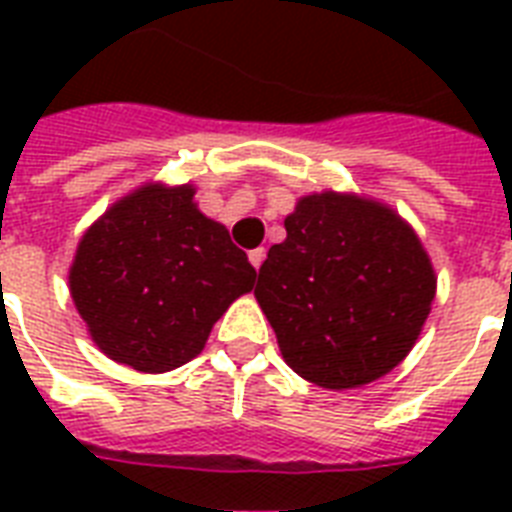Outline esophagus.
<instances>
[{"mask_svg": "<svg viewBox=\"0 0 512 512\" xmlns=\"http://www.w3.org/2000/svg\"><path fill=\"white\" fill-rule=\"evenodd\" d=\"M263 260H265V247H257L249 252V263L255 265V268H260V265H263Z\"/></svg>", "mask_w": 512, "mask_h": 512, "instance_id": "esophagus-1", "label": "esophagus"}]
</instances>
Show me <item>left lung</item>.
Here are the masks:
<instances>
[{"label":"left lung","instance_id":"obj_1","mask_svg":"<svg viewBox=\"0 0 512 512\" xmlns=\"http://www.w3.org/2000/svg\"><path fill=\"white\" fill-rule=\"evenodd\" d=\"M284 228L255 287L284 361L329 390L388 374L436 295L420 239L393 209L332 191L297 201Z\"/></svg>","mask_w":512,"mask_h":512}]
</instances>
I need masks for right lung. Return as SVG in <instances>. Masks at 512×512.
I'll use <instances>...</instances> for the list:
<instances>
[{"instance_id":"1","label":"right lung","mask_w":512,"mask_h":512,"mask_svg":"<svg viewBox=\"0 0 512 512\" xmlns=\"http://www.w3.org/2000/svg\"><path fill=\"white\" fill-rule=\"evenodd\" d=\"M255 276L225 225L196 209L191 185H146L84 233L68 284L106 356L138 372H170L199 356Z\"/></svg>"}]
</instances>
